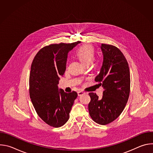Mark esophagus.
<instances>
[{
    "instance_id": "34e87169",
    "label": "esophagus",
    "mask_w": 153,
    "mask_h": 153,
    "mask_svg": "<svg viewBox=\"0 0 153 153\" xmlns=\"http://www.w3.org/2000/svg\"><path fill=\"white\" fill-rule=\"evenodd\" d=\"M77 94H78V96H82V95H83V94H85V93L83 92V91H79V92L77 93Z\"/></svg>"
}]
</instances>
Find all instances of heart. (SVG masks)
<instances>
[{"label": "heart", "instance_id": "heart-1", "mask_svg": "<svg viewBox=\"0 0 153 153\" xmlns=\"http://www.w3.org/2000/svg\"><path fill=\"white\" fill-rule=\"evenodd\" d=\"M95 53L93 47L88 44L81 46L76 52V56L84 65H89L93 60Z\"/></svg>", "mask_w": 153, "mask_h": 153}]
</instances>
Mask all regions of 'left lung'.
Here are the masks:
<instances>
[{"label": "left lung", "mask_w": 153, "mask_h": 153, "mask_svg": "<svg viewBox=\"0 0 153 153\" xmlns=\"http://www.w3.org/2000/svg\"><path fill=\"white\" fill-rule=\"evenodd\" d=\"M103 62L95 81L104 91L99 99L90 93L88 110L93 120L100 125H106L116 119L124 110L130 91V73L128 63L117 47L102 43Z\"/></svg>", "instance_id": "1"}]
</instances>
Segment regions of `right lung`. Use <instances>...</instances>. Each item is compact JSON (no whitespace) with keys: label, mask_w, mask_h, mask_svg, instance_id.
I'll use <instances>...</instances> for the list:
<instances>
[{"label":"right lung","mask_w":153,"mask_h":153,"mask_svg":"<svg viewBox=\"0 0 153 153\" xmlns=\"http://www.w3.org/2000/svg\"><path fill=\"white\" fill-rule=\"evenodd\" d=\"M80 42L51 44L42 48L33 61L30 96L38 116L50 126L58 128L68 120L77 93L59 89L60 77L66 70L68 53Z\"/></svg>","instance_id":"obj_1"}]
</instances>
